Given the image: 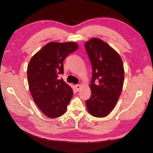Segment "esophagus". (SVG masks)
I'll list each match as a JSON object with an SVG mask.
<instances>
[{"mask_svg": "<svg viewBox=\"0 0 153 153\" xmlns=\"http://www.w3.org/2000/svg\"><path fill=\"white\" fill-rule=\"evenodd\" d=\"M81 88V85L80 84H76V90L77 92L79 91V90Z\"/></svg>", "mask_w": 153, "mask_h": 153, "instance_id": "34e87169", "label": "esophagus"}]
</instances>
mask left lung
Masks as SVG:
<instances>
[{"instance_id": "8db88e82", "label": "left lung", "mask_w": 153, "mask_h": 153, "mask_svg": "<svg viewBox=\"0 0 153 153\" xmlns=\"http://www.w3.org/2000/svg\"><path fill=\"white\" fill-rule=\"evenodd\" d=\"M84 46L92 69L91 96L86 100V107L94 117H106L117 104L122 90V61L117 52L98 38L86 42Z\"/></svg>"}]
</instances>
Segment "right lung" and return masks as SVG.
Segmentation results:
<instances>
[{"instance_id":"add662e5","label":"right lung","mask_w":153,"mask_h":153,"mask_svg":"<svg viewBox=\"0 0 153 153\" xmlns=\"http://www.w3.org/2000/svg\"><path fill=\"white\" fill-rule=\"evenodd\" d=\"M77 48L75 42H49L32 56L28 65L30 93L38 108L48 117L63 115L73 97V90L59 76L64 73L65 59Z\"/></svg>"}]
</instances>
